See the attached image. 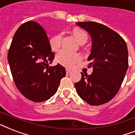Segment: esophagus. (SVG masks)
Wrapping results in <instances>:
<instances>
[{
    "mask_svg": "<svg viewBox=\"0 0 135 135\" xmlns=\"http://www.w3.org/2000/svg\"><path fill=\"white\" fill-rule=\"evenodd\" d=\"M66 74H70V73L71 72V71L70 69H66Z\"/></svg>",
    "mask_w": 135,
    "mask_h": 135,
    "instance_id": "esophagus-1",
    "label": "esophagus"
}]
</instances>
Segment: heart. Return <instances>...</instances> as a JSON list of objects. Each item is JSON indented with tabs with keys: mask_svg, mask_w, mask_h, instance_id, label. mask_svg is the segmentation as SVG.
Returning a JSON list of instances; mask_svg holds the SVG:
<instances>
[{
	"mask_svg": "<svg viewBox=\"0 0 135 135\" xmlns=\"http://www.w3.org/2000/svg\"><path fill=\"white\" fill-rule=\"evenodd\" d=\"M72 34L76 39L80 45H84L86 42L88 37L87 34L79 28H74L72 30ZM61 35H57L50 39L49 40V46L53 51H57L60 48ZM81 59V56L78 54H72L67 51L62 50L56 54L55 57V61L59 64L64 66L66 68H71L75 64L79 62Z\"/></svg>",
	"mask_w": 135,
	"mask_h": 135,
	"instance_id": "obj_1",
	"label": "heart"
}]
</instances>
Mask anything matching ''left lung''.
Here are the masks:
<instances>
[{
    "mask_svg": "<svg viewBox=\"0 0 135 135\" xmlns=\"http://www.w3.org/2000/svg\"><path fill=\"white\" fill-rule=\"evenodd\" d=\"M76 24L88 32L92 47L88 61L93 68L90 75L81 72V79L74 85L78 95L91 105L109 102L117 94L128 68L127 44L108 27L95 22Z\"/></svg>",
    "mask_w": 135,
    "mask_h": 135,
    "instance_id": "obj_1",
    "label": "left lung"
}]
</instances>
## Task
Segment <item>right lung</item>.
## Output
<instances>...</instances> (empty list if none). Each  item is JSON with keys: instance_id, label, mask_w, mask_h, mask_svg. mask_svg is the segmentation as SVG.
Segmentation results:
<instances>
[{"instance_id": "obj_1", "label": "right lung", "mask_w": 135, "mask_h": 135, "mask_svg": "<svg viewBox=\"0 0 135 135\" xmlns=\"http://www.w3.org/2000/svg\"><path fill=\"white\" fill-rule=\"evenodd\" d=\"M54 59L42 27L34 21L19 27L10 45L8 61L15 85L26 98L39 103L55 94L66 69L59 64L49 66Z\"/></svg>"}]
</instances>
